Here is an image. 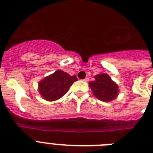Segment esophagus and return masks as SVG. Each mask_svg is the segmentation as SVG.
<instances>
[{
	"mask_svg": "<svg viewBox=\"0 0 153 153\" xmlns=\"http://www.w3.org/2000/svg\"><path fill=\"white\" fill-rule=\"evenodd\" d=\"M83 80L84 81V82H88V81H89V78L86 77V78H85V79H83Z\"/></svg>",
	"mask_w": 153,
	"mask_h": 153,
	"instance_id": "34e87169",
	"label": "esophagus"
}]
</instances>
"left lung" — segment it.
I'll return each instance as SVG.
<instances>
[{
	"instance_id": "8db88e82",
	"label": "left lung",
	"mask_w": 153,
	"mask_h": 153,
	"mask_svg": "<svg viewBox=\"0 0 153 153\" xmlns=\"http://www.w3.org/2000/svg\"><path fill=\"white\" fill-rule=\"evenodd\" d=\"M95 80L89 83L93 95L103 102H109L119 94V87L108 74H100L94 76Z\"/></svg>"
}]
</instances>
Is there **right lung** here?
Returning <instances> with one entry per match:
<instances>
[{
	"label": "right lung",
	"instance_id": "add662e5",
	"mask_svg": "<svg viewBox=\"0 0 153 153\" xmlns=\"http://www.w3.org/2000/svg\"><path fill=\"white\" fill-rule=\"evenodd\" d=\"M76 80L77 78L75 75L70 76L63 70H57L40 81L38 91L46 100H57L68 92L70 86Z\"/></svg>",
	"mask_w": 153,
	"mask_h": 153
}]
</instances>
